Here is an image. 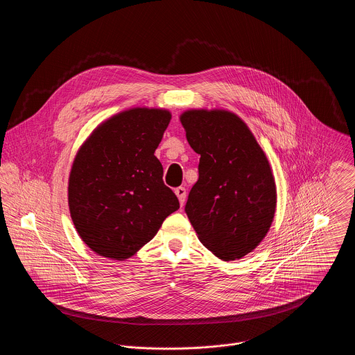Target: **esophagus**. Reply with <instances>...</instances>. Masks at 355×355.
Returning <instances> with one entry per match:
<instances>
[{"mask_svg":"<svg viewBox=\"0 0 355 355\" xmlns=\"http://www.w3.org/2000/svg\"><path fill=\"white\" fill-rule=\"evenodd\" d=\"M175 194L178 196L179 202L183 205L184 201H186V197H187V191H186V189H184V187H178V189L175 190Z\"/></svg>","mask_w":355,"mask_h":355,"instance_id":"obj_1","label":"esophagus"}]
</instances>
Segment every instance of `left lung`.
Returning a JSON list of instances; mask_svg holds the SVG:
<instances>
[{"label":"left lung","mask_w":355,"mask_h":355,"mask_svg":"<svg viewBox=\"0 0 355 355\" xmlns=\"http://www.w3.org/2000/svg\"><path fill=\"white\" fill-rule=\"evenodd\" d=\"M186 138L201 155L186 214L203 246L224 261L253 252L276 207L269 162L248 125L225 110H189Z\"/></svg>","instance_id":"obj_1"}]
</instances>
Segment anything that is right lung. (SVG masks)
<instances>
[{"label": "right lung", "mask_w": 355, "mask_h": 355, "mask_svg": "<svg viewBox=\"0 0 355 355\" xmlns=\"http://www.w3.org/2000/svg\"><path fill=\"white\" fill-rule=\"evenodd\" d=\"M169 121L171 113L162 109L125 110L101 124L76 154L68 184L69 211L93 252L130 258L179 209L154 155Z\"/></svg>", "instance_id": "obj_1"}]
</instances>
